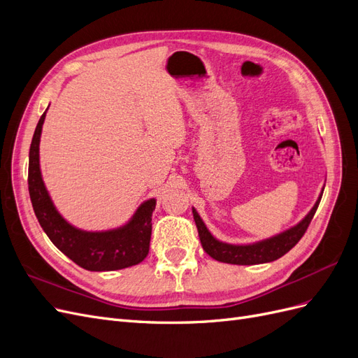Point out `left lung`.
Wrapping results in <instances>:
<instances>
[{
    "instance_id": "1",
    "label": "left lung",
    "mask_w": 358,
    "mask_h": 358,
    "mask_svg": "<svg viewBox=\"0 0 358 358\" xmlns=\"http://www.w3.org/2000/svg\"><path fill=\"white\" fill-rule=\"evenodd\" d=\"M324 188L321 189L320 196L313 204V208L308 212V215L299 221L296 225L289 227V229L280 231L272 237H267L263 241H257L252 243H227L222 242L209 231L208 227L203 222L201 216L199 212L192 208L194 221H196L199 237L201 246L216 262L229 263V264H239V266H251V264H264L275 262V259L285 255L292 246L301 239V236L305 234L308 227L315 215L318 204L321 201Z\"/></svg>"
}]
</instances>
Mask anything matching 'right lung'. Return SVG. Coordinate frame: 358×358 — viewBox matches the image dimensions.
Wrapping results in <instances>:
<instances>
[{"label":"right lung","instance_id":"1","mask_svg":"<svg viewBox=\"0 0 358 358\" xmlns=\"http://www.w3.org/2000/svg\"><path fill=\"white\" fill-rule=\"evenodd\" d=\"M45 117L46 112L41 115L32 136L28 166L29 197L41 229L62 254L91 272H112L142 263L149 252L157 200L143 201L124 225L110 230L86 231L64 220L41 178L40 137Z\"/></svg>","mask_w":358,"mask_h":358}]
</instances>
